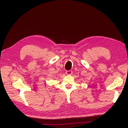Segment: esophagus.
Instances as JSON below:
<instances>
[{
  "mask_svg": "<svg viewBox=\"0 0 128 128\" xmlns=\"http://www.w3.org/2000/svg\"><path fill=\"white\" fill-rule=\"evenodd\" d=\"M72 73V70H67V71H66V75H71Z\"/></svg>",
  "mask_w": 128,
  "mask_h": 128,
  "instance_id": "esophagus-1",
  "label": "esophagus"
}]
</instances>
